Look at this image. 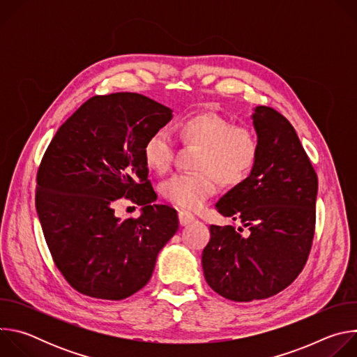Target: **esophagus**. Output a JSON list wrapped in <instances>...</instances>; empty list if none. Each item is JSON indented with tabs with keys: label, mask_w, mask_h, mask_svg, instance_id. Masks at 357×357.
<instances>
[{
	"label": "esophagus",
	"mask_w": 357,
	"mask_h": 357,
	"mask_svg": "<svg viewBox=\"0 0 357 357\" xmlns=\"http://www.w3.org/2000/svg\"><path fill=\"white\" fill-rule=\"evenodd\" d=\"M178 216H179V225L181 226H188L195 220V216L190 212H186V211H181Z\"/></svg>",
	"instance_id": "esophagus-1"
}]
</instances>
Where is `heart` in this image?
Listing matches in <instances>:
<instances>
[{
  "label": "heart",
  "mask_w": 357,
  "mask_h": 357,
  "mask_svg": "<svg viewBox=\"0 0 357 357\" xmlns=\"http://www.w3.org/2000/svg\"><path fill=\"white\" fill-rule=\"evenodd\" d=\"M179 137L200 151L195 160L196 172L175 174L161 186L162 196L174 205L196 211L225 186L241 183L252 171L260 154V141L252 128L236 126L218 112H203L186 117L179 126ZM176 144L167 128L152 131L144 142L142 157L146 167L165 174L174 164Z\"/></svg>",
  "instance_id": "1"
}]
</instances>
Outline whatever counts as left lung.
<instances>
[{
    "instance_id": "1",
    "label": "left lung",
    "mask_w": 357,
    "mask_h": 357,
    "mask_svg": "<svg viewBox=\"0 0 357 357\" xmlns=\"http://www.w3.org/2000/svg\"><path fill=\"white\" fill-rule=\"evenodd\" d=\"M252 124L260 154L250 175L216 203L226 218L248 227L212 225L202 254L209 287L236 301L270 298L303 270L315 234L318 176L291 123L259 106Z\"/></svg>"
}]
</instances>
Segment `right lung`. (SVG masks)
I'll list each match as a JSON object with an SVG mask.
<instances>
[{"label":"right lung","mask_w":357,"mask_h":357,"mask_svg":"<svg viewBox=\"0 0 357 357\" xmlns=\"http://www.w3.org/2000/svg\"><path fill=\"white\" fill-rule=\"evenodd\" d=\"M172 110L138 93L94 96L58 130L36 175L35 205L52 259L79 292L120 301L139 291L160 250L179 227L178 213L152 205L142 146ZM142 206L139 218L119 220L114 203Z\"/></svg>","instance_id":"obj_1"}]
</instances>
